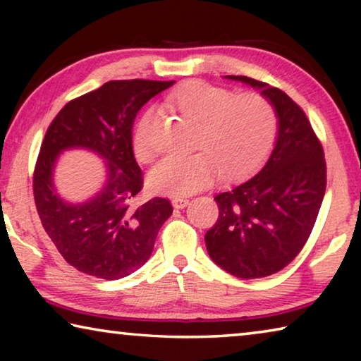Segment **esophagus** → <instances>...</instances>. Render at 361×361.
<instances>
[{"label": "esophagus", "mask_w": 361, "mask_h": 361, "mask_svg": "<svg viewBox=\"0 0 361 361\" xmlns=\"http://www.w3.org/2000/svg\"><path fill=\"white\" fill-rule=\"evenodd\" d=\"M189 204L188 197H173L172 199V205L175 209H185V207Z\"/></svg>", "instance_id": "esophagus-1"}]
</instances>
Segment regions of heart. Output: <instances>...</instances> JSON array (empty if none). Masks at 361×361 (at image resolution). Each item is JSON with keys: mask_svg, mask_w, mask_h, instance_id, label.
Wrapping results in <instances>:
<instances>
[{"mask_svg": "<svg viewBox=\"0 0 361 361\" xmlns=\"http://www.w3.org/2000/svg\"><path fill=\"white\" fill-rule=\"evenodd\" d=\"M166 105L195 122L192 154H169L148 175L151 191L189 195L209 186L216 172L224 180L242 178L271 152L277 133L276 109L259 94L235 95L205 81H189L166 99ZM154 111L148 109L133 132L138 161L152 157L148 132Z\"/></svg>", "mask_w": 361, "mask_h": 361, "instance_id": "obj_1", "label": "heart"}]
</instances>
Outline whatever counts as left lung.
Listing matches in <instances>:
<instances>
[{
	"label": "left lung",
	"mask_w": 361,
	"mask_h": 361,
	"mask_svg": "<svg viewBox=\"0 0 361 361\" xmlns=\"http://www.w3.org/2000/svg\"><path fill=\"white\" fill-rule=\"evenodd\" d=\"M261 90L279 119L276 146L258 173L215 195L219 215L205 234L213 262L240 279L282 271L307 242L326 189L320 140L283 90L247 76H226Z\"/></svg>",
	"instance_id": "left-lung-1"
}]
</instances>
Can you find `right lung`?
Instances as JSON below:
<instances>
[{
  "mask_svg": "<svg viewBox=\"0 0 361 361\" xmlns=\"http://www.w3.org/2000/svg\"><path fill=\"white\" fill-rule=\"evenodd\" d=\"M175 81H109L60 109L42 140L33 173V194L42 228L59 253L79 272L97 279L130 276L149 259L159 229L172 215L167 199L138 207L143 173L132 149V127L146 102ZM94 150L107 162V181L82 204L66 203L53 186L60 152Z\"/></svg>",
  "mask_w": 361,
  "mask_h": 361,
  "instance_id": "obj_1",
  "label": "right lung"
}]
</instances>
